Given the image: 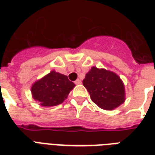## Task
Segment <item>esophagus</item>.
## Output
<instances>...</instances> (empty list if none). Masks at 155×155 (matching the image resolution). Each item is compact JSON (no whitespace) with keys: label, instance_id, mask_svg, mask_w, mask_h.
<instances>
[{"label":"esophagus","instance_id":"1","mask_svg":"<svg viewBox=\"0 0 155 155\" xmlns=\"http://www.w3.org/2000/svg\"><path fill=\"white\" fill-rule=\"evenodd\" d=\"M74 83L76 84V85H78V84H81V81L80 79H77L76 81H74Z\"/></svg>","mask_w":155,"mask_h":155}]
</instances>
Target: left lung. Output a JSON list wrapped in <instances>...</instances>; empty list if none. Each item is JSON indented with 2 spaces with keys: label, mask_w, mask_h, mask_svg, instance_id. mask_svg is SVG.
Here are the masks:
<instances>
[{
  "label": "left lung",
  "mask_w": 155,
  "mask_h": 155,
  "mask_svg": "<svg viewBox=\"0 0 155 155\" xmlns=\"http://www.w3.org/2000/svg\"><path fill=\"white\" fill-rule=\"evenodd\" d=\"M90 98L100 108L111 110L125 101L122 80L113 72L92 67L82 81Z\"/></svg>",
  "instance_id": "8db88e82"
}]
</instances>
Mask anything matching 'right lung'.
<instances>
[{
    "label": "right lung",
    "mask_w": 155,
    "mask_h": 155,
    "mask_svg": "<svg viewBox=\"0 0 155 155\" xmlns=\"http://www.w3.org/2000/svg\"><path fill=\"white\" fill-rule=\"evenodd\" d=\"M74 86L67 76L51 71L33 84L31 91L33 98L41 106H54L62 103Z\"/></svg>",
    "instance_id": "1"
}]
</instances>
